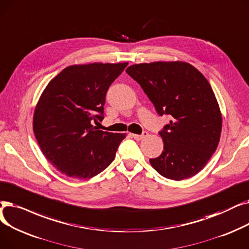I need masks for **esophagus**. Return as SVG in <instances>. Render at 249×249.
<instances>
[{"label":"esophagus","instance_id":"1","mask_svg":"<svg viewBox=\"0 0 249 249\" xmlns=\"http://www.w3.org/2000/svg\"><path fill=\"white\" fill-rule=\"evenodd\" d=\"M147 136H148V133H147L146 131H144V132H143V134H142V135H136V134H132V137H133L135 140H137V141H141L142 139L146 138Z\"/></svg>","mask_w":249,"mask_h":249}]
</instances>
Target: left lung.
Listing matches in <instances>:
<instances>
[{
    "label": "left lung",
    "mask_w": 249,
    "mask_h": 249,
    "mask_svg": "<svg viewBox=\"0 0 249 249\" xmlns=\"http://www.w3.org/2000/svg\"><path fill=\"white\" fill-rule=\"evenodd\" d=\"M125 72L147 94L159 115L171 121L159 133L164 149L150 159L168 179L182 180L202 170L218 147L222 115L204 75L184 62H154L128 67Z\"/></svg>",
    "instance_id": "obj_1"
}]
</instances>
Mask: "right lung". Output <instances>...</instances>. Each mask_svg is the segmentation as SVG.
I'll use <instances>...</instances> for the list:
<instances>
[{
    "label": "right lung",
    "mask_w": 249,
    "mask_h": 249,
    "mask_svg": "<svg viewBox=\"0 0 249 249\" xmlns=\"http://www.w3.org/2000/svg\"><path fill=\"white\" fill-rule=\"evenodd\" d=\"M127 63L65 68L42 92L33 115V132L53 166L77 179L99 174L113 161L125 134L103 132L105 96Z\"/></svg>",
    "instance_id": "obj_1"
}]
</instances>
